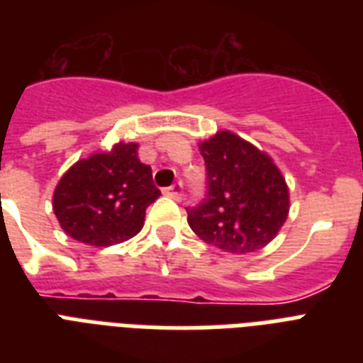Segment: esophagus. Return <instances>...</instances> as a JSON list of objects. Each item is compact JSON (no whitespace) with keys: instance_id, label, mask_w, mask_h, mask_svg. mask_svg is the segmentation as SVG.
I'll use <instances>...</instances> for the list:
<instances>
[{"instance_id":"esophagus-1","label":"esophagus","mask_w":363,"mask_h":363,"mask_svg":"<svg viewBox=\"0 0 363 363\" xmlns=\"http://www.w3.org/2000/svg\"><path fill=\"white\" fill-rule=\"evenodd\" d=\"M164 194H165V196H169V198L177 199V201H181V198H182V182L177 181L175 184H171L169 188H165Z\"/></svg>"}]
</instances>
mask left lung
<instances>
[{
	"label": "left lung",
	"instance_id": "8db88e82",
	"mask_svg": "<svg viewBox=\"0 0 363 363\" xmlns=\"http://www.w3.org/2000/svg\"><path fill=\"white\" fill-rule=\"evenodd\" d=\"M207 196L186 209L199 239L224 252L248 254L275 239L290 211L284 177L265 152L232 131L199 143Z\"/></svg>",
	"mask_w": 363,
	"mask_h": 363
}]
</instances>
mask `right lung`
Instances as JSON below:
<instances>
[{
    "label": "right lung",
    "mask_w": 363,
    "mask_h": 363,
    "mask_svg": "<svg viewBox=\"0 0 363 363\" xmlns=\"http://www.w3.org/2000/svg\"><path fill=\"white\" fill-rule=\"evenodd\" d=\"M158 198L152 169L137 158V143H118L65 171L54 190L52 209L69 238L109 247L141 232L145 211Z\"/></svg>",
    "instance_id": "right-lung-1"
}]
</instances>
